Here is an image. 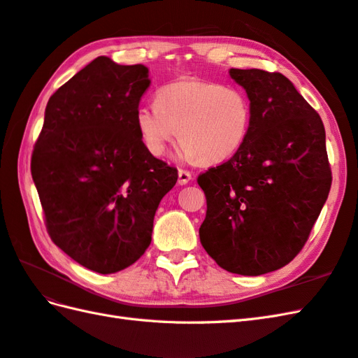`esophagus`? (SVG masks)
I'll return each mask as SVG.
<instances>
[{"label":"esophagus","mask_w":358,"mask_h":358,"mask_svg":"<svg viewBox=\"0 0 358 358\" xmlns=\"http://www.w3.org/2000/svg\"><path fill=\"white\" fill-rule=\"evenodd\" d=\"M178 174H179V180L178 182H179L180 185H185V184H188L191 179H193V173L188 171V170H184V169H179Z\"/></svg>","instance_id":"esophagus-1"}]
</instances>
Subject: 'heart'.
<instances>
[{
	"label": "heart",
	"instance_id": "b5f03b06",
	"mask_svg": "<svg viewBox=\"0 0 358 358\" xmlns=\"http://www.w3.org/2000/svg\"><path fill=\"white\" fill-rule=\"evenodd\" d=\"M250 120L245 92L202 78L167 83L156 94V103L136 112L139 136L150 155H164L178 134L182 158L205 164L232 158L248 139Z\"/></svg>",
	"mask_w": 358,
	"mask_h": 358
}]
</instances>
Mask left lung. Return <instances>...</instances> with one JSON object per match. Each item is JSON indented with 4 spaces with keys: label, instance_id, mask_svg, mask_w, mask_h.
<instances>
[{
    "label": "left lung",
    "instance_id": "8db88e82",
    "mask_svg": "<svg viewBox=\"0 0 358 358\" xmlns=\"http://www.w3.org/2000/svg\"><path fill=\"white\" fill-rule=\"evenodd\" d=\"M252 120L231 159L197 176L206 197L199 235L206 254L231 273L280 268L307 243L331 188L325 127L281 73L235 69Z\"/></svg>",
    "mask_w": 358,
    "mask_h": 358
}]
</instances>
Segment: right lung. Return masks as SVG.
<instances>
[{
  "instance_id": "right-lung-1",
  "label": "right lung",
  "mask_w": 358,
  "mask_h": 358,
  "mask_svg": "<svg viewBox=\"0 0 358 358\" xmlns=\"http://www.w3.org/2000/svg\"><path fill=\"white\" fill-rule=\"evenodd\" d=\"M150 86L144 65L94 59L51 95L31 153L50 238L78 264L115 273L152 241L178 170L145 150L136 126Z\"/></svg>"
}]
</instances>
